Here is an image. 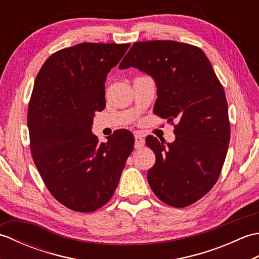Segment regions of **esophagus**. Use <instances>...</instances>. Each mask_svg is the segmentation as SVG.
<instances>
[{"label":"esophagus","instance_id":"obj_1","mask_svg":"<svg viewBox=\"0 0 259 259\" xmlns=\"http://www.w3.org/2000/svg\"><path fill=\"white\" fill-rule=\"evenodd\" d=\"M145 145V140L142 138V136L139 134L135 135V148L136 149H140V148L144 147Z\"/></svg>","mask_w":259,"mask_h":259}]
</instances>
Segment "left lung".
<instances>
[{
    "instance_id": "8db88e82",
    "label": "left lung",
    "mask_w": 259,
    "mask_h": 259,
    "mask_svg": "<svg viewBox=\"0 0 259 259\" xmlns=\"http://www.w3.org/2000/svg\"><path fill=\"white\" fill-rule=\"evenodd\" d=\"M131 67L155 80L153 112L178 122L171 144L146 138L156 155L148 183L167 205L189 206L216 184L227 155L230 124L224 88L206 54L186 43L136 42L119 69Z\"/></svg>"
}]
</instances>
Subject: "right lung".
<instances>
[{"label": "right lung", "instance_id": "add662e5", "mask_svg": "<svg viewBox=\"0 0 259 259\" xmlns=\"http://www.w3.org/2000/svg\"><path fill=\"white\" fill-rule=\"evenodd\" d=\"M130 47L80 43L49 58L38 72L27 109L33 160L52 196L72 210L107 203L134 149V135L118 130L99 144L96 111L106 107L107 74Z\"/></svg>", "mask_w": 259, "mask_h": 259}]
</instances>
